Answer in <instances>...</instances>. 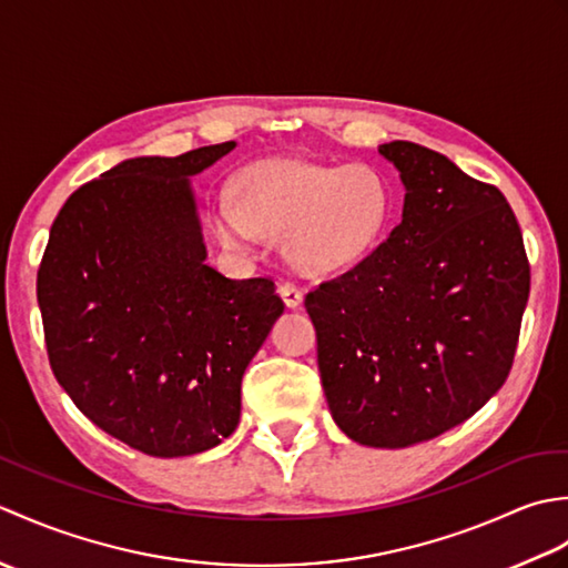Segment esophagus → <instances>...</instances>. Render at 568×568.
<instances>
[{
	"instance_id": "34e87169",
	"label": "esophagus",
	"mask_w": 568,
	"mask_h": 568,
	"mask_svg": "<svg viewBox=\"0 0 568 568\" xmlns=\"http://www.w3.org/2000/svg\"><path fill=\"white\" fill-rule=\"evenodd\" d=\"M277 293H281L283 303L287 307H300V303H303V291L295 283H283L281 287H277Z\"/></svg>"
}]
</instances>
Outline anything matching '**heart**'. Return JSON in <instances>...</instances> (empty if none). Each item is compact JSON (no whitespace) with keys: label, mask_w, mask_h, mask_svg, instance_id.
Segmentation results:
<instances>
[{"label":"heart","mask_w":568,"mask_h":568,"mask_svg":"<svg viewBox=\"0 0 568 568\" xmlns=\"http://www.w3.org/2000/svg\"><path fill=\"white\" fill-rule=\"evenodd\" d=\"M234 197L210 207L222 244L244 248L258 232L283 234L287 261L305 273H339L364 263L383 244L395 210L390 178L368 163L258 161L241 171Z\"/></svg>","instance_id":"b5f03b06"}]
</instances>
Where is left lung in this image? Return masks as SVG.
Here are the masks:
<instances>
[{
	"instance_id": "left-lung-1",
	"label": "left lung",
	"mask_w": 568,
	"mask_h": 568,
	"mask_svg": "<svg viewBox=\"0 0 568 568\" xmlns=\"http://www.w3.org/2000/svg\"><path fill=\"white\" fill-rule=\"evenodd\" d=\"M405 185L403 222L307 293L322 388L339 429L400 449L478 413L513 368L529 263L496 185L409 141L378 146Z\"/></svg>"
}]
</instances>
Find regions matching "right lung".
<instances>
[{
  "label": "right lung",
  "instance_id": "1",
  "mask_svg": "<svg viewBox=\"0 0 568 568\" xmlns=\"http://www.w3.org/2000/svg\"><path fill=\"white\" fill-rule=\"evenodd\" d=\"M234 141L143 155L78 187L36 277L48 361L80 413L149 456L207 452L239 425L241 378L283 300L204 263L190 175Z\"/></svg>",
  "mask_w": 568,
  "mask_h": 568
}]
</instances>
